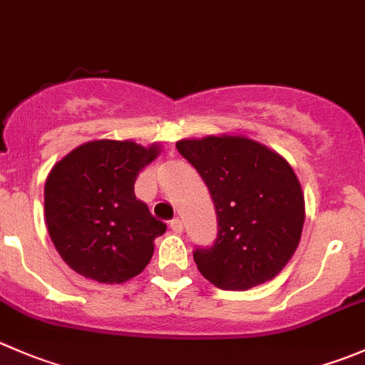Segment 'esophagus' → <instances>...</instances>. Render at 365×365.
Here are the masks:
<instances>
[{"mask_svg": "<svg viewBox=\"0 0 365 365\" xmlns=\"http://www.w3.org/2000/svg\"><path fill=\"white\" fill-rule=\"evenodd\" d=\"M171 230L175 233H182L183 232V222H182V219H178V217H175L171 221Z\"/></svg>", "mask_w": 365, "mask_h": 365, "instance_id": "obj_1", "label": "esophagus"}]
</instances>
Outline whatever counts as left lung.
<instances>
[{"label": "left lung", "instance_id": "8db88e82", "mask_svg": "<svg viewBox=\"0 0 365 365\" xmlns=\"http://www.w3.org/2000/svg\"><path fill=\"white\" fill-rule=\"evenodd\" d=\"M176 150L210 190L217 237L196 247L194 262L222 291H247L272 280L302 239L305 197L284 157L240 135L183 139Z\"/></svg>", "mask_w": 365, "mask_h": 365}]
</instances>
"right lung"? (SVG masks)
<instances>
[{
    "instance_id": "obj_1",
    "label": "right lung",
    "mask_w": 365,
    "mask_h": 365,
    "mask_svg": "<svg viewBox=\"0 0 365 365\" xmlns=\"http://www.w3.org/2000/svg\"><path fill=\"white\" fill-rule=\"evenodd\" d=\"M160 146L91 140L56 162L44 187L49 237L62 260L100 284H123L144 271L165 222L133 192L137 175Z\"/></svg>"
}]
</instances>
